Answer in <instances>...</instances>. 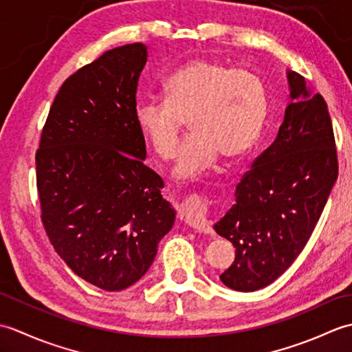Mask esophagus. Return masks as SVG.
Segmentation results:
<instances>
[{
	"label": "esophagus",
	"instance_id": "34e87169",
	"mask_svg": "<svg viewBox=\"0 0 352 352\" xmlns=\"http://www.w3.org/2000/svg\"><path fill=\"white\" fill-rule=\"evenodd\" d=\"M182 219L195 228L198 231H203V233H213V228L210 222L207 219V208L204 201H201L198 197H193L186 201L182 207Z\"/></svg>",
	"mask_w": 352,
	"mask_h": 352
}]
</instances>
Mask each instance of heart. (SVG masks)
Returning <instances> with one entry per match:
<instances>
[{
	"mask_svg": "<svg viewBox=\"0 0 352 352\" xmlns=\"http://www.w3.org/2000/svg\"><path fill=\"white\" fill-rule=\"evenodd\" d=\"M164 101H140L134 119L162 160L174 159L186 121L193 134L180 153L175 174L190 178L221 154L237 160L257 144L267 116V96L256 72L212 58L182 66L163 85Z\"/></svg>",
	"mask_w": 352,
	"mask_h": 352,
	"instance_id": "obj_1",
	"label": "heart"
}]
</instances>
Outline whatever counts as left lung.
<instances>
[{
  "mask_svg": "<svg viewBox=\"0 0 352 352\" xmlns=\"http://www.w3.org/2000/svg\"><path fill=\"white\" fill-rule=\"evenodd\" d=\"M290 104L272 145L246 170L236 204L214 223L236 248L219 278L254 292L271 284L300 256L338 180L339 162L327 102L301 74L287 72Z\"/></svg>",
  "mask_w": 352,
  "mask_h": 352,
  "instance_id": "left-lung-1",
  "label": "left lung"
}]
</instances>
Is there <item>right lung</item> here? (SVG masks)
Here are the masks:
<instances>
[{
	"mask_svg": "<svg viewBox=\"0 0 352 352\" xmlns=\"http://www.w3.org/2000/svg\"><path fill=\"white\" fill-rule=\"evenodd\" d=\"M144 43L109 50L65 80L36 151L41 221L74 274L116 292L146 274L175 212L146 157L134 109Z\"/></svg>",
	"mask_w": 352,
	"mask_h": 352,
	"instance_id": "right-lung-1",
	"label": "right lung"
}]
</instances>
